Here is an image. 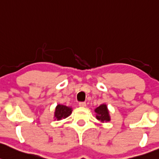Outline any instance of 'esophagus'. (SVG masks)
Instances as JSON below:
<instances>
[{
    "instance_id": "obj_1",
    "label": "esophagus",
    "mask_w": 159,
    "mask_h": 159,
    "mask_svg": "<svg viewBox=\"0 0 159 159\" xmlns=\"http://www.w3.org/2000/svg\"><path fill=\"white\" fill-rule=\"evenodd\" d=\"M79 106L80 107H86V103L85 102H79Z\"/></svg>"
}]
</instances>
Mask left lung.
Listing matches in <instances>:
<instances>
[{"instance_id": "obj_1", "label": "left lung", "mask_w": 159, "mask_h": 159, "mask_svg": "<svg viewBox=\"0 0 159 159\" xmlns=\"http://www.w3.org/2000/svg\"><path fill=\"white\" fill-rule=\"evenodd\" d=\"M95 112L97 113V119L101 122H106L110 121V116H109V111H108L107 107L105 104H102L97 107L95 109Z\"/></svg>"}]
</instances>
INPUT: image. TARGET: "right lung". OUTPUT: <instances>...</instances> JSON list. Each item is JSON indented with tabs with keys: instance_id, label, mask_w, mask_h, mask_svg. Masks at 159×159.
<instances>
[{
	"instance_id": "obj_1",
	"label": "right lung",
	"mask_w": 159,
	"mask_h": 159,
	"mask_svg": "<svg viewBox=\"0 0 159 159\" xmlns=\"http://www.w3.org/2000/svg\"><path fill=\"white\" fill-rule=\"evenodd\" d=\"M71 108L64 106V105L58 104L56 108L55 112V117L57 120H61L62 118H66L71 113Z\"/></svg>"
}]
</instances>
